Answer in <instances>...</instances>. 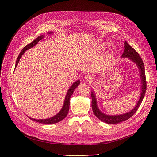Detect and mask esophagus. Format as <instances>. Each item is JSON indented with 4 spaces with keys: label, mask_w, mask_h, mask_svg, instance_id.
Instances as JSON below:
<instances>
[{
    "label": "esophagus",
    "mask_w": 157,
    "mask_h": 157,
    "mask_svg": "<svg viewBox=\"0 0 157 157\" xmlns=\"http://www.w3.org/2000/svg\"><path fill=\"white\" fill-rule=\"evenodd\" d=\"M84 78L87 81H93L92 76L91 75H87L84 76Z\"/></svg>",
    "instance_id": "1"
}]
</instances>
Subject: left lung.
Listing matches in <instances>:
<instances>
[{"mask_svg":"<svg viewBox=\"0 0 157 157\" xmlns=\"http://www.w3.org/2000/svg\"><path fill=\"white\" fill-rule=\"evenodd\" d=\"M123 58H129L133 62H135L137 65L138 66L140 73V77H141V81H142V93L140 94V99L134 108L129 113L126 114L120 115V116H107L105 115L99 110L97 103L95 94L93 93H91V97H92V109L94 115L101 121L109 124H118L119 122L125 121L129 118H130L134 114L136 113V111L138 110L139 106L140 105L144 96L145 94L146 89H147V81H146V77H145V67L144 62L139 55V53L134 50L131 46L127 43V41H125V50L122 55Z\"/></svg>","mask_w":157,"mask_h":157,"instance_id":"left-lung-1","label":"left lung"}]
</instances>
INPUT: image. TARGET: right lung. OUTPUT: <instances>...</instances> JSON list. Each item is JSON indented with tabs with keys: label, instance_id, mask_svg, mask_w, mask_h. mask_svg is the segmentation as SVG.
Here are the masks:
<instances>
[{
	"label": "right lung",
	"instance_id": "obj_1",
	"mask_svg": "<svg viewBox=\"0 0 157 157\" xmlns=\"http://www.w3.org/2000/svg\"><path fill=\"white\" fill-rule=\"evenodd\" d=\"M50 33H51V32H49V34H50ZM43 37H44L43 35L39 36L35 40H33L32 43L28 44L27 45H26L23 49H22V50L20 53V54H19V55H18V58L17 59L15 68L17 67V66L18 64V63L20 58L21 57L22 55H24V53L25 52V51L27 50H29V49L31 48L32 47H33V46H35V44H37L38 43V41H40ZM79 83H80V81L79 80L76 81L75 83H73V84L71 86V87L69 89L68 93H67V94H66V98H65V100H64V102L63 106L61 110L59 111V113L58 114H57L56 116H53L52 118L47 119H38V120L35 119H32V118H31L30 117H29L31 120H32V121H34L35 122H37L41 123V124H55V123H58V122H59V121H62L63 119H64L66 117L67 114H68V113L69 109H70V98H71V95L73 94L75 88L78 86Z\"/></svg>",
	"mask_w": 157,
	"mask_h": 157
}]
</instances>
